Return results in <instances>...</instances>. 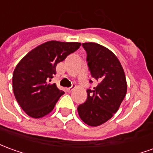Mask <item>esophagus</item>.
Instances as JSON below:
<instances>
[{
    "instance_id": "obj_1",
    "label": "esophagus",
    "mask_w": 153,
    "mask_h": 153,
    "mask_svg": "<svg viewBox=\"0 0 153 153\" xmlns=\"http://www.w3.org/2000/svg\"><path fill=\"white\" fill-rule=\"evenodd\" d=\"M73 89H74V87L67 88H66V92H68V93H70V92L72 91Z\"/></svg>"
}]
</instances>
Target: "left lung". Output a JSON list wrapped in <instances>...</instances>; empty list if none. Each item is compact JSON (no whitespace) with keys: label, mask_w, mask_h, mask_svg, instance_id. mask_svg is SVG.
<instances>
[{"label":"left lung","mask_w":153,"mask_h":153,"mask_svg":"<svg viewBox=\"0 0 153 153\" xmlns=\"http://www.w3.org/2000/svg\"><path fill=\"white\" fill-rule=\"evenodd\" d=\"M82 46L87 54L88 70L98 85L88 88L87 99L79 105L78 113L86 124L96 127L117 112L127 93V82L121 64L112 51L96 43H84Z\"/></svg>","instance_id":"left-lung-1"}]
</instances>
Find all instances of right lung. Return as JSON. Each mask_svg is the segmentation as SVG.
Wrapping results in <instances>:
<instances>
[{"instance_id":"add662e5","label":"right lung","mask_w":153,"mask_h":153,"mask_svg":"<svg viewBox=\"0 0 153 153\" xmlns=\"http://www.w3.org/2000/svg\"><path fill=\"white\" fill-rule=\"evenodd\" d=\"M81 45L77 42L48 41L32 50L14 70L13 92L21 108L30 117L39 118L51 113L65 92L49 84L56 65Z\"/></svg>"}]
</instances>
